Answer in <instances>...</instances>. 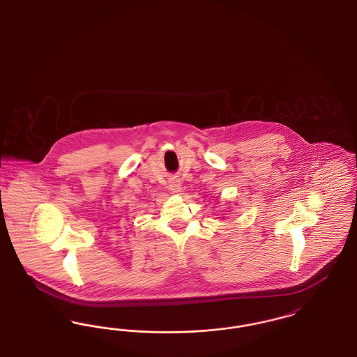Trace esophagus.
Returning a JSON list of instances; mask_svg holds the SVG:
<instances>
[{"label": "esophagus", "instance_id": "obj_1", "mask_svg": "<svg viewBox=\"0 0 357 357\" xmlns=\"http://www.w3.org/2000/svg\"><path fill=\"white\" fill-rule=\"evenodd\" d=\"M169 188H170V191L172 192H178L179 190H181V182L178 181V179H175V178H172L170 181V185H169Z\"/></svg>", "mask_w": 357, "mask_h": 357}]
</instances>
